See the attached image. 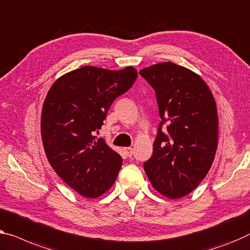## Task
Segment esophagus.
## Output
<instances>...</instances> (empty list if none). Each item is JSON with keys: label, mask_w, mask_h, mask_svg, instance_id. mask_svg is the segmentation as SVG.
I'll use <instances>...</instances> for the list:
<instances>
[{"label": "esophagus", "mask_w": 250, "mask_h": 250, "mask_svg": "<svg viewBox=\"0 0 250 250\" xmlns=\"http://www.w3.org/2000/svg\"><path fill=\"white\" fill-rule=\"evenodd\" d=\"M125 152H126V155H128L129 156V157H131V156H132V154H133V149L132 148H125Z\"/></svg>", "instance_id": "1"}]
</instances>
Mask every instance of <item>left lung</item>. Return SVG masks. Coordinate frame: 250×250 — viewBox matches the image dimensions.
Here are the masks:
<instances>
[{
    "instance_id": "obj_1",
    "label": "left lung",
    "mask_w": 250,
    "mask_h": 250,
    "mask_svg": "<svg viewBox=\"0 0 250 250\" xmlns=\"http://www.w3.org/2000/svg\"><path fill=\"white\" fill-rule=\"evenodd\" d=\"M139 74L155 89L162 119L145 172L156 191L180 199L199 186L213 163L217 104L202 78L174 62H159ZM164 124L166 133L161 130Z\"/></svg>"
}]
</instances>
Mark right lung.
I'll list each match as a JSON object with an SVG mask.
<instances>
[{
    "label": "right lung",
    "instance_id": "right-lung-1",
    "mask_svg": "<svg viewBox=\"0 0 250 250\" xmlns=\"http://www.w3.org/2000/svg\"><path fill=\"white\" fill-rule=\"evenodd\" d=\"M137 76L131 66L121 70L84 66L59 77L44 99L42 138L48 162L81 195L98 197L117 180L121 156L96 133L111 104Z\"/></svg>",
    "mask_w": 250,
    "mask_h": 250
}]
</instances>
